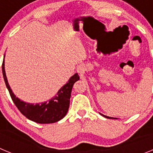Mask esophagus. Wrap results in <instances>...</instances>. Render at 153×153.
<instances>
[{
	"mask_svg": "<svg viewBox=\"0 0 153 153\" xmlns=\"http://www.w3.org/2000/svg\"><path fill=\"white\" fill-rule=\"evenodd\" d=\"M85 70V68H84V66H83V65H80L79 66H78V71L79 72V73H82V71Z\"/></svg>",
	"mask_w": 153,
	"mask_h": 153,
	"instance_id": "34e87169",
	"label": "esophagus"
}]
</instances>
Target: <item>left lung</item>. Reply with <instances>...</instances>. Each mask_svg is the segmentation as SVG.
<instances>
[{"instance_id":"obj_1","label":"left lung","mask_w":153,"mask_h":153,"mask_svg":"<svg viewBox=\"0 0 153 153\" xmlns=\"http://www.w3.org/2000/svg\"><path fill=\"white\" fill-rule=\"evenodd\" d=\"M100 115H102L103 117H104L106 118H108V119H117V118H115V117H107V116H105V115H104V114H100Z\"/></svg>"}]
</instances>
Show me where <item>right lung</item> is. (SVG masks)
<instances>
[{"instance_id": "obj_1", "label": "right lung", "mask_w": 153, "mask_h": 153, "mask_svg": "<svg viewBox=\"0 0 153 153\" xmlns=\"http://www.w3.org/2000/svg\"><path fill=\"white\" fill-rule=\"evenodd\" d=\"M5 56V55H4ZM2 72L5 84L10 95L19 111L27 119L38 123H53L62 119L68 111L70 97L73 85L79 80L78 73L69 78L65 85L57 92L56 95L50 100L40 104H30L24 102L14 95L7 82L4 69V59L2 64Z\"/></svg>"}]
</instances>
